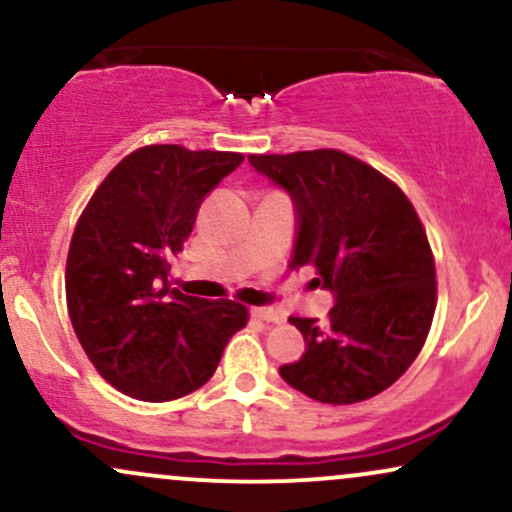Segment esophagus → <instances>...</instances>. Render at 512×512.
<instances>
[{
	"instance_id": "34e87169",
	"label": "esophagus",
	"mask_w": 512,
	"mask_h": 512,
	"mask_svg": "<svg viewBox=\"0 0 512 512\" xmlns=\"http://www.w3.org/2000/svg\"><path fill=\"white\" fill-rule=\"evenodd\" d=\"M250 315L257 317V320H264V322H284V315L279 313V310L274 308H250Z\"/></svg>"
}]
</instances>
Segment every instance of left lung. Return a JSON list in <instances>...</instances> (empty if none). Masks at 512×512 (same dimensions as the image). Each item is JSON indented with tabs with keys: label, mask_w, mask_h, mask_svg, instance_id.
Segmentation results:
<instances>
[{
	"label": "left lung",
	"mask_w": 512,
	"mask_h": 512,
	"mask_svg": "<svg viewBox=\"0 0 512 512\" xmlns=\"http://www.w3.org/2000/svg\"><path fill=\"white\" fill-rule=\"evenodd\" d=\"M248 161L293 202L289 269L315 267V286L334 298L325 322L291 317L305 354L279 375L325 404L375 397L419 356L436 310V267L419 216L395 182L342 151Z\"/></svg>",
	"instance_id": "8db88e82"
}]
</instances>
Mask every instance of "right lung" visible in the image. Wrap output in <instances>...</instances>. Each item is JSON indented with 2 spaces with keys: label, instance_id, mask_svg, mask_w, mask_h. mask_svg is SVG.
I'll return each instance as SVG.
<instances>
[{
  "label": "right lung",
  "instance_id": "1",
  "mask_svg": "<svg viewBox=\"0 0 512 512\" xmlns=\"http://www.w3.org/2000/svg\"><path fill=\"white\" fill-rule=\"evenodd\" d=\"M243 156L154 144L122 158L81 214L67 257L76 337L115 390L144 402L190 395L214 375L248 308L170 289V262L204 197Z\"/></svg>",
  "mask_w": 512,
  "mask_h": 512
}]
</instances>
